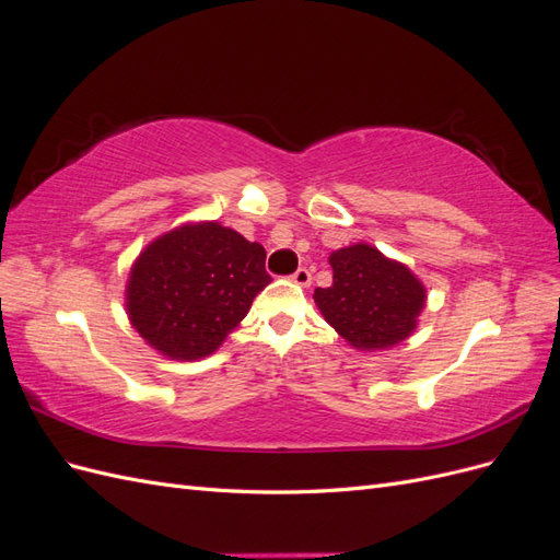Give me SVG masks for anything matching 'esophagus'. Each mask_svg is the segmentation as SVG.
I'll use <instances>...</instances> for the list:
<instances>
[{
	"instance_id": "34e87169",
	"label": "esophagus",
	"mask_w": 560,
	"mask_h": 560,
	"mask_svg": "<svg viewBox=\"0 0 560 560\" xmlns=\"http://www.w3.org/2000/svg\"><path fill=\"white\" fill-rule=\"evenodd\" d=\"M292 280H294L296 284H301V287H308L311 280H313V276H311V270H308L306 266H301V268H296V273L292 276Z\"/></svg>"
}]
</instances>
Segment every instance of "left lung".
Masks as SVG:
<instances>
[{"label":"left lung","mask_w":560,"mask_h":560,"mask_svg":"<svg viewBox=\"0 0 560 560\" xmlns=\"http://www.w3.org/2000/svg\"><path fill=\"white\" fill-rule=\"evenodd\" d=\"M329 264L334 282L313 299L352 348L385 350L413 334L425 287L409 268L364 243L331 252Z\"/></svg>","instance_id":"8db88e82"}]
</instances>
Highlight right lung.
<instances>
[{"mask_svg": "<svg viewBox=\"0 0 560 560\" xmlns=\"http://www.w3.org/2000/svg\"><path fill=\"white\" fill-rule=\"evenodd\" d=\"M268 282L259 243L217 222L184 224L132 264L126 306L151 348L191 362L222 346Z\"/></svg>", "mask_w": 560, "mask_h": 560, "instance_id": "right-lung-1", "label": "right lung"}]
</instances>
